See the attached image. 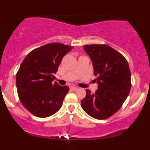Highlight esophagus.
<instances>
[{
  "label": "esophagus",
  "mask_w": 150,
  "mask_h": 150,
  "mask_svg": "<svg viewBox=\"0 0 150 150\" xmlns=\"http://www.w3.org/2000/svg\"><path fill=\"white\" fill-rule=\"evenodd\" d=\"M77 89H78V88L76 87V86H71L70 87V89L71 90V91H76Z\"/></svg>",
  "instance_id": "obj_1"
}]
</instances>
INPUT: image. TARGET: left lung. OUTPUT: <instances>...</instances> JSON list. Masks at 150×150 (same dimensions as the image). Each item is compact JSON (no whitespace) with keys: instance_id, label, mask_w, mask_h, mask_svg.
Segmentation results:
<instances>
[{"instance_id":"8db88e82","label":"left lung","mask_w":150,"mask_h":150,"mask_svg":"<svg viewBox=\"0 0 150 150\" xmlns=\"http://www.w3.org/2000/svg\"><path fill=\"white\" fill-rule=\"evenodd\" d=\"M83 47L92 62L98 89L94 93L86 89L81 106L91 117L104 120L118 111L129 95L131 86L129 64L110 46L90 45Z\"/></svg>"}]
</instances>
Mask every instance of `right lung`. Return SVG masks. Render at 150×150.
Returning a JSON list of instances; mask_svg holds the SVG:
<instances>
[{
  "label": "right lung",
  "mask_w": 150,
  "mask_h": 150,
  "mask_svg": "<svg viewBox=\"0 0 150 150\" xmlns=\"http://www.w3.org/2000/svg\"><path fill=\"white\" fill-rule=\"evenodd\" d=\"M73 47L50 43L30 52L21 63L16 77L17 93L25 108L36 117H47L62 106L69 91L54 81L63 57Z\"/></svg>",
  "instance_id": "obj_1"
}]
</instances>
